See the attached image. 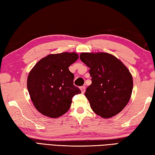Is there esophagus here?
<instances>
[{
  "label": "esophagus",
  "instance_id": "1",
  "mask_svg": "<svg viewBox=\"0 0 155 155\" xmlns=\"http://www.w3.org/2000/svg\"><path fill=\"white\" fill-rule=\"evenodd\" d=\"M81 90L82 93H84V92H85V87H84V86L81 87Z\"/></svg>",
  "mask_w": 155,
  "mask_h": 155
}]
</instances>
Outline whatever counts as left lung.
I'll use <instances>...</instances> for the list:
<instances>
[{
  "instance_id": "obj_1",
  "label": "left lung",
  "mask_w": 155,
  "mask_h": 155,
  "mask_svg": "<svg viewBox=\"0 0 155 155\" xmlns=\"http://www.w3.org/2000/svg\"><path fill=\"white\" fill-rule=\"evenodd\" d=\"M80 58L90 68L92 84L84 94L92 109L104 118L119 113L132 94L133 81L129 70L119 59L107 52H83Z\"/></svg>"
}]
</instances>
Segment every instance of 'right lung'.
I'll use <instances>...</instances> for the list:
<instances>
[{
	"instance_id": "obj_1",
	"label": "right lung",
	"mask_w": 155,
	"mask_h": 155,
	"mask_svg": "<svg viewBox=\"0 0 155 155\" xmlns=\"http://www.w3.org/2000/svg\"><path fill=\"white\" fill-rule=\"evenodd\" d=\"M76 52L51 54L41 59L28 76L27 88L39 113L58 118L71 107L72 98L81 93L73 84L74 74L68 67L77 61Z\"/></svg>"
}]
</instances>
